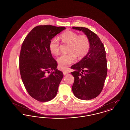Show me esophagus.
Returning <instances> with one entry per match:
<instances>
[{
    "mask_svg": "<svg viewBox=\"0 0 130 130\" xmlns=\"http://www.w3.org/2000/svg\"><path fill=\"white\" fill-rule=\"evenodd\" d=\"M63 73L64 75H66V74H68L69 73V72L68 71H63Z\"/></svg>",
    "mask_w": 130,
    "mask_h": 130,
    "instance_id": "34e87169",
    "label": "esophagus"
}]
</instances>
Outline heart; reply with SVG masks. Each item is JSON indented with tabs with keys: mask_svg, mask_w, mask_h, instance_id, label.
Segmentation results:
<instances>
[{
	"mask_svg": "<svg viewBox=\"0 0 130 130\" xmlns=\"http://www.w3.org/2000/svg\"><path fill=\"white\" fill-rule=\"evenodd\" d=\"M60 39L63 42L70 44L69 52L66 55H62L58 57L57 61L58 67L61 70H65L71 64L75 61L76 56L82 57L85 56L90 47L89 38L85 35H78L74 31H68L60 35ZM49 48L50 52L57 55L59 53V42L56 38H53L50 41Z\"/></svg>",
	"mask_w": 130,
	"mask_h": 130,
	"instance_id": "heart-1",
	"label": "heart"
}]
</instances>
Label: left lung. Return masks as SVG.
Instances as JSON below:
<instances>
[{"mask_svg":"<svg viewBox=\"0 0 130 130\" xmlns=\"http://www.w3.org/2000/svg\"><path fill=\"white\" fill-rule=\"evenodd\" d=\"M73 29L83 31L89 39L88 53L80 61L71 66L74 78L72 91L74 96L88 100L97 97L104 86L107 74L105 48L99 37L87 28L74 27Z\"/></svg>","mask_w":130,"mask_h":130,"instance_id":"obj_1","label":"left lung"}]
</instances>
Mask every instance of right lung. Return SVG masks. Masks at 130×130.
<instances>
[{
  "label": "right lung",
  "instance_id": "add662e5",
  "mask_svg": "<svg viewBox=\"0 0 130 130\" xmlns=\"http://www.w3.org/2000/svg\"><path fill=\"white\" fill-rule=\"evenodd\" d=\"M65 27L40 25L28 34L22 44L19 70L25 88L32 98L47 102L56 95L63 77L49 48L50 40ZM52 70L48 75L49 71Z\"/></svg>",
  "mask_w": 130,
  "mask_h": 130
}]
</instances>
